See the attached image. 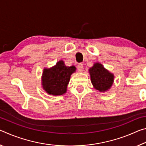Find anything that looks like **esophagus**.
<instances>
[{"instance_id":"1","label":"esophagus","mask_w":146,"mask_h":146,"mask_svg":"<svg viewBox=\"0 0 146 146\" xmlns=\"http://www.w3.org/2000/svg\"><path fill=\"white\" fill-rule=\"evenodd\" d=\"M77 69L79 72H82L84 70V67H83V64H78V65L77 66Z\"/></svg>"}]
</instances>
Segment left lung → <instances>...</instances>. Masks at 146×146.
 I'll use <instances>...</instances> for the list:
<instances>
[{"mask_svg":"<svg viewBox=\"0 0 146 146\" xmlns=\"http://www.w3.org/2000/svg\"><path fill=\"white\" fill-rule=\"evenodd\" d=\"M91 83L94 88L100 92L110 90L114 81V75L110 73L100 63H95L92 68H90Z\"/></svg>","mask_w":146,"mask_h":146,"instance_id":"1","label":"left lung"}]
</instances>
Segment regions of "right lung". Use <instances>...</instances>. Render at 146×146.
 <instances>
[{
  "instance_id": "add662e5",
  "label": "right lung",
  "mask_w": 146,
  "mask_h": 146,
  "mask_svg": "<svg viewBox=\"0 0 146 146\" xmlns=\"http://www.w3.org/2000/svg\"><path fill=\"white\" fill-rule=\"evenodd\" d=\"M75 71V66H66L63 60L58 61L52 68H44L42 76L43 89L49 95H63L67 91L71 74Z\"/></svg>"
}]
</instances>
